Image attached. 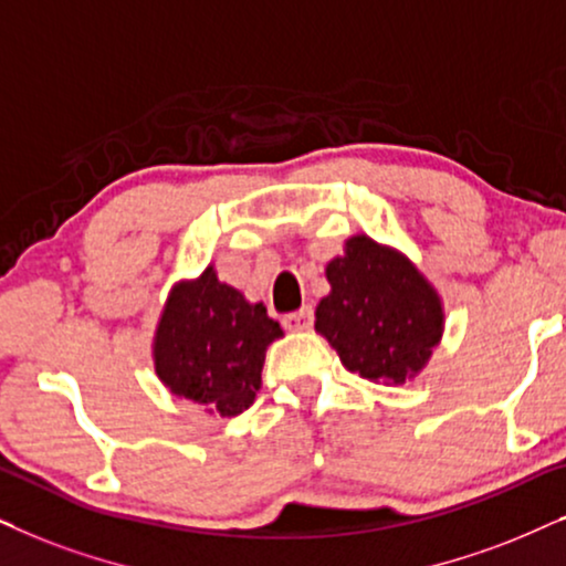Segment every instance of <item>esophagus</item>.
Here are the masks:
<instances>
[{
	"mask_svg": "<svg viewBox=\"0 0 566 566\" xmlns=\"http://www.w3.org/2000/svg\"><path fill=\"white\" fill-rule=\"evenodd\" d=\"M282 323L287 331H307L313 326V307L307 305V307H303V311L284 315Z\"/></svg>",
	"mask_w": 566,
	"mask_h": 566,
	"instance_id": "obj_1",
	"label": "esophagus"
}]
</instances>
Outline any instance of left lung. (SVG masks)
<instances>
[{
  "instance_id": "1",
  "label": "left lung",
  "mask_w": 566,
  "mask_h": 566,
  "mask_svg": "<svg viewBox=\"0 0 566 566\" xmlns=\"http://www.w3.org/2000/svg\"><path fill=\"white\" fill-rule=\"evenodd\" d=\"M331 292L315 307V331L349 373L382 386L417 378L446 331L432 282L396 248L354 235L328 261Z\"/></svg>"
}]
</instances>
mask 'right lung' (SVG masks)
<instances>
[{"label":"right lung","instance_id":"right-lung-1","mask_svg":"<svg viewBox=\"0 0 566 566\" xmlns=\"http://www.w3.org/2000/svg\"><path fill=\"white\" fill-rule=\"evenodd\" d=\"M284 336L263 303L217 279L207 266L170 290L155 328V373L172 396L209 413L238 417L255 401L266 349Z\"/></svg>","mask_w":566,"mask_h":566}]
</instances>
